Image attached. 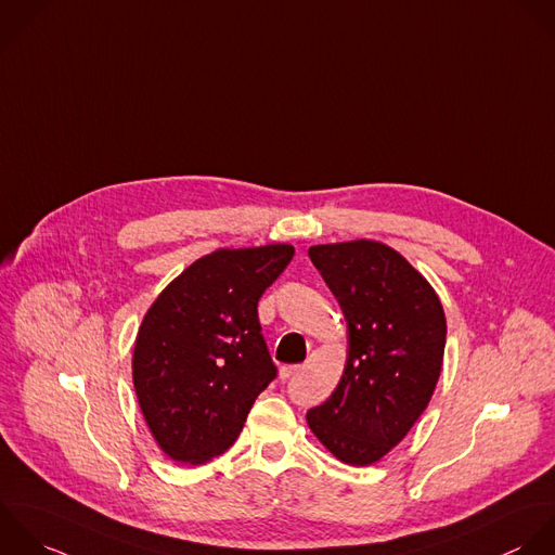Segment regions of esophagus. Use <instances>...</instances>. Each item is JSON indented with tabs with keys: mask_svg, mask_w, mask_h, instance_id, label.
<instances>
[{
	"mask_svg": "<svg viewBox=\"0 0 555 555\" xmlns=\"http://www.w3.org/2000/svg\"><path fill=\"white\" fill-rule=\"evenodd\" d=\"M300 370H302L300 365H283V367L279 370V376H281V380H287V378L296 376Z\"/></svg>",
	"mask_w": 555,
	"mask_h": 555,
	"instance_id": "obj_1",
	"label": "esophagus"
}]
</instances>
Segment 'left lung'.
I'll use <instances>...</instances> for the list:
<instances>
[{
    "instance_id": "1",
    "label": "left lung",
    "mask_w": 555,
    "mask_h": 555,
    "mask_svg": "<svg viewBox=\"0 0 555 555\" xmlns=\"http://www.w3.org/2000/svg\"><path fill=\"white\" fill-rule=\"evenodd\" d=\"M309 257L348 322V359L337 389L307 413V424L341 463L374 465L409 435L435 393L448 335L443 305L387 244H318Z\"/></svg>"
}]
</instances>
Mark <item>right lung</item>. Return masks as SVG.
Returning a JSON list of instances; mask_svg holds the SVG:
<instances>
[{"instance_id":"1","label":"right lung","mask_w":555,"mask_h":555,"mask_svg":"<svg viewBox=\"0 0 555 555\" xmlns=\"http://www.w3.org/2000/svg\"><path fill=\"white\" fill-rule=\"evenodd\" d=\"M292 257L289 244L218 248L146 311L133 346V389L168 459L203 465L227 452L274 380L257 302Z\"/></svg>"}]
</instances>
